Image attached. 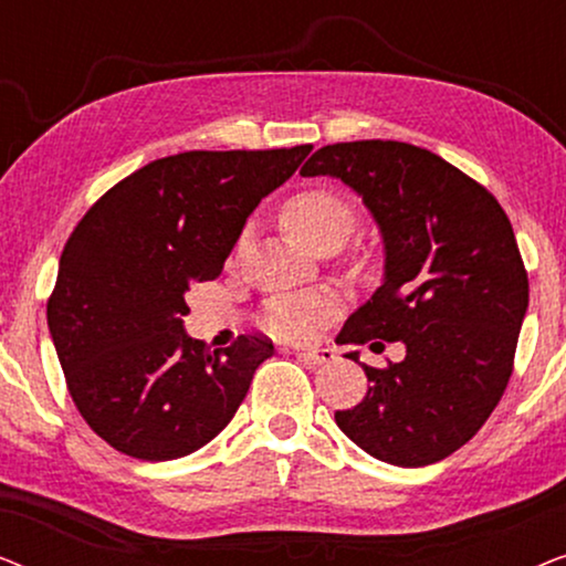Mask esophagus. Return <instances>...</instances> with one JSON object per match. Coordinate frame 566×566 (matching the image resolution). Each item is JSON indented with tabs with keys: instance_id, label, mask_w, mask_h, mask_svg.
I'll use <instances>...</instances> for the list:
<instances>
[{
	"instance_id": "34e87169",
	"label": "esophagus",
	"mask_w": 566,
	"mask_h": 566,
	"mask_svg": "<svg viewBox=\"0 0 566 566\" xmlns=\"http://www.w3.org/2000/svg\"><path fill=\"white\" fill-rule=\"evenodd\" d=\"M296 355H298V358L308 360V363H314V366H324V363H332V360L337 358L332 347H314V350H298Z\"/></svg>"
}]
</instances>
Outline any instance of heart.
<instances>
[{"label":"heart","mask_w":566,"mask_h":566,"mask_svg":"<svg viewBox=\"0 0 566 566\" xmlns=\"http://www.w3.org/2000/svg\"><path fill=\"white\" fill-rule=\"evenodd\" d=\"M281 223L296 242L324 250L339 244L350 237L355 227V208L343 192L332 188H304L285 200L281 208ZM339 312V298L332 291L283 293L268 301L262 324L270 335L281 339L312 337L324 322Z\"/></svg>","instance_id":"b5f03b06"}]
</instances>
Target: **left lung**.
I'll return each mask as SVG.
<instances>
[{
    "label": "left lung",
    "mask_w": 566,
    "mask_h": 566,
    "mask_svg": "<svg viewBox=\"0 0 566 566\" xmlns=\"http://www.w3.org/2000/svg\"><path fill=\"white\" fill-rule=\"evenodd\" d=\"M301 175L350 185L384 234V285L337 343L407 350L384 368L363 366L366 397L335 412L337 428L394 467L446 459L476 436L513 376L528 308L513 223L484 185L405 142L322 146Z\"/></svg>",
    "instance_id": "obj_1"
}]
</instances>
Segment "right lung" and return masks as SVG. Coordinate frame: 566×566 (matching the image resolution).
<instances>
[{
  "instance_id": "right-lung-1",
  "label": "right lung",
  "mask_w": 566,
  "mask_h": 566,
  "mask_svg": "<svg viewBox=\"0 0 566 566\" xmlns=\"http://www.w3.org/2000/svg\"><path fill=\"white\" fill-rule=\"evenodd\" d=\"M308 151L312 144L149 161L74 227L45 316L76 409L115 451L180 459L231 422L273 343L239 335L211 353L185 335V293L221 275L247 216Z\"/></svg>"
}]
</instances>
